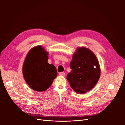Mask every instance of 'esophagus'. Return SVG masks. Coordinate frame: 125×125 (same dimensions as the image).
Wrapping results in <instances>:
<instances>
[{"mask_svg":"<svg viewBox=\"0 0 125 125\" xmlns=\"http://www.w3.org/2000/svg\"><path fill=\"white\" fill-rule=\"evenodd\" d=\"M60 75H62V76H63V75H65V73H63V72H61V73H59Z\"/></svg>","mask_w":125,"mask_h":125,"instance_id":"esophagus-1","label":"esophagus"}]
</instances>
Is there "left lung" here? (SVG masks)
Segmentation results:
<instances>
[{
  "mask_svg": "<svg viewBox=\"0 0 125 125\" xmlns=\"http://www.w3.org/2000/svg\"><path fill=\"white\" fill-rule=\"evenodd\" d=\"M71 71L67 75L71 88L79 94L94 88L99 81L101 69L96 56L89 49L78 47L70 63Z\"/></svg>",
  "mask_w": 125,
  "mask_h": 125,
  "instance_id": "1",
  "label": "left lung"
}]
</instances>
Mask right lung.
Listing matches in <instances>:
<instances>
[{
	"mask_svg": "<svg viewBox=\"0 0 125 125\" xmlns=\"http://www.w3.org/2000/svg\"><path fill=\"white\" fill-rule=\"evenodd\" d=\"M48 55L43 47L35 46L29 51L23 63V77L30 88L36 91L46 90L57 75L56 67L47 62Z\"/></svg>",
	"mask_w": 125,
	"mask_h": 125,
	"instance_id": "1",
	"label": "right lung"
}]
</instances>
